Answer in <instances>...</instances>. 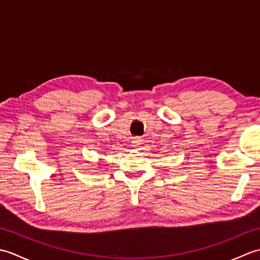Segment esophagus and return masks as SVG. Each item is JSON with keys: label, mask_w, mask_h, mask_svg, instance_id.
<instances>
[{"label": "esophagus", "mask_w": 260, "mask_h": 260, "mask_svg": "<svg viewBox=\"0 0 260 260\" xmlns=\"http://www.w3.org/2000/svg\"><path fill=\"white\" fill-rule=\"evenodd\" d=\"M141 140L140 139H134L133 141V144H134V147H139L141 145Z\"/></svg>", "instance_id": "34e87169"}]
</instances>
